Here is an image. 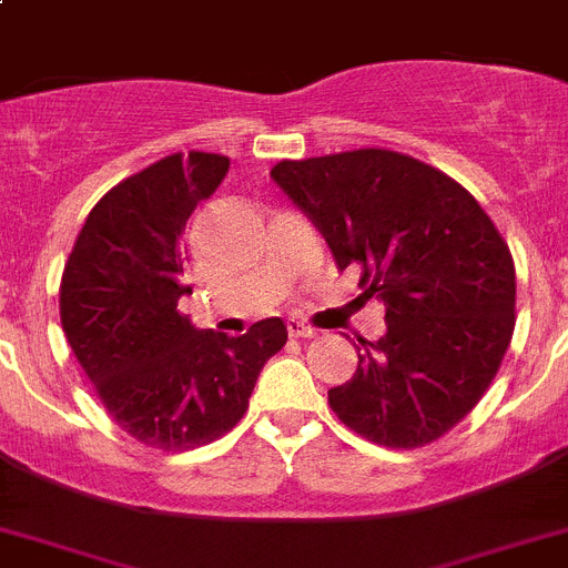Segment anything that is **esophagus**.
I'll list each match as a JSON object with an SVG mask.
<instances>
[{
	"instance_id": "1",
	"label": "esophagus",
	"mask_w": 568,
	"mask_h": 568,
	"mask_svg": "<svg viewBox=\"0 0 568 568\" xmlns=\"http://www.w3.org/2000/svg\"><path fill=\"white\" fill-rule=\"evenodd\" d=\"M288 334H291V337H300V339L317 337V332H314L312 325L300 323V320H288Z\"/></svg>"
}]
</instances>
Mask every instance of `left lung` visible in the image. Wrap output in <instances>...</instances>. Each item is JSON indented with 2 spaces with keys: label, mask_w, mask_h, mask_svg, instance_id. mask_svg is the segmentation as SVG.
<instances>
[{
  "label": "left lung",
  "mask_w": 568,
  "mask_h": 568,
  "mask_svg": "<svg viewBox=\"0 0 568 568\" xmlns=\"http://www.w3.org/2000/svg\"><path fill=\"white\" fill-rule=\"evenodd\" d=\"M271 180L386 308V334L359 337L357 372L328 392L334 414L377 446L443 437L515 332V263L489 214L452 176L383 148L283 160Z\"/></svg>",
  "instance_id": "8db88e82"
}]
</instances>
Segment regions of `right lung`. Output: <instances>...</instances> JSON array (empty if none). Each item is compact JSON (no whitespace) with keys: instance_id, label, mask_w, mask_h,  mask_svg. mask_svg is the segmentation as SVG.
Instances as JSON below:
<instances>
[{"instance_id":"obj_1","label":"right lung","mask_w":568,"mask_h":568,"mask_svg":"<svg viewBox=\"0 0 568 568\" xmlns=\"http://www.w3.org/2000/svg\"><path fill=\"white\" fill-rule=\"evenodd\" d=\"M229 156L171 154L108 191L79 231L59 317L102 406L131 437L189 452L243 420L254 383L288 339L280 317L240 337L176 312L182 231L229 174Z\"/></svg>"}]
</instances>
